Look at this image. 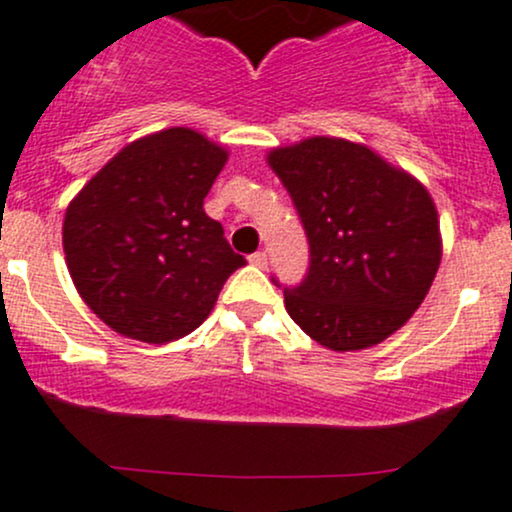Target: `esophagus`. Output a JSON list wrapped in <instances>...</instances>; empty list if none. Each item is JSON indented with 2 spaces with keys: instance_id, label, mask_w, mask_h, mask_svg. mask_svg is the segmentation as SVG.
I'll return each mask as SVG.
<instances>
[{
  "instance_id": "1",
  "label": "esophagus",
  "mask_w": 512,
  "mask_h": 512,
  "mask_svg": "<svg viewBox=\"0 0 512 512\" xmlns=\"http://www.w3.org/2000/svg\"><path fill=\"white\" fill-rule=\"evenodd\" d=\"M250 262L255 267H262V270H265V267H267V252H262V250L260 252H252Z\"/></svg>"
}]
</instances>
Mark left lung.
I'll list each match as a JSON object with an SVG mask.
<instances>
[{
  "mask_svg": "<svg viewBox=\"0 0 512 512\" xmlns=\"http://www.w3.org/2000/svg\"><path fill=\"white\" fill-rule=\"evenodd\" d=\"M270 166L309 240V270L284 287L294 324L331 351L385 341L419 309L439 270L427 188L363 144L333 137L274 149Z\"/></svg>",
  "mask_w": 512,
  "mask_h": 512,
  "instance_id": "1",
  "label": "left lung"
}]
</instances>
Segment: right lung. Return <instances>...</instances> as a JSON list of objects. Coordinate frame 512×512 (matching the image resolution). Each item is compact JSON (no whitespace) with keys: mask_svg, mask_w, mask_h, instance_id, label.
Returning <instances> with one entry per match:
<instances>
[{"mask_svg":"<svg viewBox=\"0 0 512 512\" xmlns=\"http://www.w3.org/2000/svg\"><path fill=\"white\" fill-rule=\"evenodd\" d=\"M225 159V149L193 129H164L127 144L68 206V272L117 333L144 343L186 336L245 265L203 211Z\"/></svg>","mask_w":512,"mask_h":512,"instance_id":"add662e5","label":"right lung"}]
</instances>
